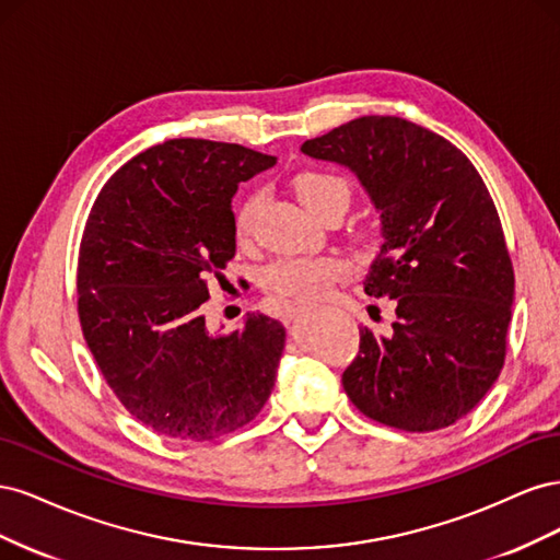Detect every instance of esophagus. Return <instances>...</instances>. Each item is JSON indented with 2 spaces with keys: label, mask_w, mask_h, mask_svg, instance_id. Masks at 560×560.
<instances>
[{
  "label": "esophagus",
  "mask_w": 560,
  "mask_h": 560,
  "mask_svg": "<svg viewBox=\"0 0 560 560\" xmlns=\"http://www.w3.org/2000/svg\"><path fill=\"white\" fill-rule=\"evenodd\" d=\"M303 313H306V306H292L290 311H287V322H292L294 317H299Z\"/></svg>",
  "instance_id": "1"
}]
</instances>
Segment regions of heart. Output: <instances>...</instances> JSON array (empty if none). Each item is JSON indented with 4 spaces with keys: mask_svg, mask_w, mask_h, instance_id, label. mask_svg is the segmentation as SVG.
<instances>
[{
    "mask_svg": "<svg viewBox=\"0 0 560 560\" xmlns=\"http://www.w3.org/2000/svg\"><path fill=\"white\" fill-rule=\"evenodd\" d=\"M294 191L303 206H306L315 217L334 200H350L348 179L322 171L299 173L294 177ZM257 206L259 194H252L241 202L238 212H235V235H238V241L249 238ZM348 261L341 257H334V254H319V257L284 254V257H276L261 268L259 282L264 290L276 299L311 301L327 294L336 280L348 276Z\"/></svg>",
    "mask_w": 560,
    "mask_h": 560,
    "instance_id": "heart-1",
    "label": "heart"
}]
</instances>
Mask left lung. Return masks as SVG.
I'll list each match as a JSON object with an SVG mask.
<instances>
[{
  "label": "left lung",
  "instance_id": "left-lung-1",
  "mask_svg": "<svg viewBox=\"0 0 560 560\" xmlns=\"http://www.w3.org/2000/svg\"><path fill=\"white\" fill-rule=\"evenodd\" d=\"M358 175L383 245L364 278L395 303L387 334L362 327L343 371L350 401L383 425H453L498 381L512 322L514 268L495 202L460 149L399 116H362L301 144Z\"/></svg>",
  "mask_w": 560,
  "mask_h": 560
}]
</instances>
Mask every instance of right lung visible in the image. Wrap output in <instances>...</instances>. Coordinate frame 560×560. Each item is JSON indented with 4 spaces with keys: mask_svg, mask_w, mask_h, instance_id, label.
I'll return each mask as SVG.
<instances>
[{
    "mask_svg": "<svg viewBox=\"0 0 560 560\" xmlns=\"http://www.w3.org/2000/svg\"><path fill=\"white\" fill-rule=\"evenodd\" d=\"M276 156L212 140H167L107 179L79 247L83 338L128 413L163 436L241 430L276 385L284 327L247 315L208 331V278L235 254L231 198Z\"/></svg>",
    "mask_w": 560,
    "mask_h": 560,
    "instance_id": "right-lung-1",
    "label": "right lung"
}]
</instances>
